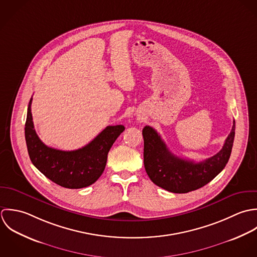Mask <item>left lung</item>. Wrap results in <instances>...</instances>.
Returning a JSON list of instances; mask_svg holds the SVG:
<instances>
[{
    "label": "left lung",
    "mask_w": 257,
    "mask_h": 257,
    "mask_svg": "<svg viewBox=\"0 0 257 257\" xmlns=\"http://www.w3.org/2000/svg\"><path fill=\"white\" fill-rule=\"evenodd\" d=\"M235 134V121L222 149L205 161H194L172 154L154 128L145 126L144 166L151 181L171 193L186 194L198 190L214 179L225 167L231 154Z\"/></svg>",
    "instance_id": "8db88e82"
}]
</instances>
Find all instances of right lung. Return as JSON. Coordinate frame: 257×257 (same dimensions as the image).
Returning <instances> with one entry per match:
<instances>
[{
  "mask_svg": "<svg viewBox=\"0 0 257 257\" xmlns=\"http://www.w3.org/2000/svg\"><path fill=\"white\" fill-rule=\"evenodd\" d=\"M32 100L33 97L28 107L25 137L34 166L48 179L63 188L81 189L95 183L102 175L110 148L125 127L107 126L90 143L78 150H56L45 145L35 130Z\"/></svg>",
  "mask_w": 257,
  "mask_h": 257,
  "instance_id": "right-lung-1",
  "label": "right lung"
}]
</instances>
